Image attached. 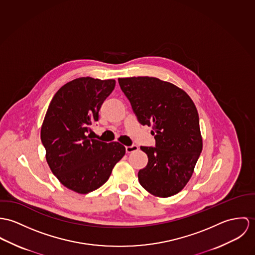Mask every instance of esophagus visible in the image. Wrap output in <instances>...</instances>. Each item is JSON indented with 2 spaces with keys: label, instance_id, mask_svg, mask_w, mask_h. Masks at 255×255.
Wrapping results in <instances>:
<instances>
[{
  "label": "esophagus",
  "instance_id": "esophagus-1",
  "mask_svg": "<svg viewBox=\"0 0 255 255\" xmlns=\"http://www.w3.org/2000/svg\"><path fill=\"white\" fill-rule=\"evenodd\" d=\"M125 149H126L127 153H131V152H134V151L138 150L139 147L136 144H132V145H129V146H125Z\"/></svg>",
  "mask_w": 255,
  "mask_h": 255
}]
</instances>
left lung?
<instances>
[{"instance_id":"1","label":"left lung","mask_w":255,"mask_h":255,"mask_svg":"<svg viewBox=\"0 0 255 255\" xmlns=\"http://www.w3.org/2000/svg\"><path fill=\"white\" fill-rule=\"evenodd\" d=\"M141 125L152 126L155 146H141L147 165L139 171L141 187L159 198L178 194L189 182L202 149L198 111L186 92L158 78H119Z\"/></svg>"}]
</instances>
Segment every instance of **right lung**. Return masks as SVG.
Segmentation results:
<instances>
[{"label": "right lung", "mask_w": 255, "mask_h": 255, "mask_svg": "<svg viewBox=\"0 0 255 255\" xmlns=\"http://www.w3.org/2000/svg\"><path fill=\"white\" fill-rule=\"evenodd\" d=\"M114 87V79H74L57 91L45 116L41 141L47 162L59 182L78 194L103 186L125 154L121 143L98 141L88 134Z\"/></svg>", "instance_id": "right-lung-1"}]
</instances>
